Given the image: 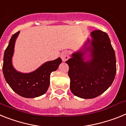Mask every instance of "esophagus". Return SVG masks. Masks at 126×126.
<instances>
[{
    "label": "esophagus",
    "instance_id": "1",
    "mask_svg": "<svg viewBox=\"0 0 126 126\" xmlns=\"http://www.w3.org/2000/svg\"><path fill=\"white\" fill-rule=\"evenodd\" d=\"M69 53L67 51H63L61 53V58L63 62H65L69 58Z\"/></svg>",
    "mask_w": 126,
    "mask_h": 126
}]
</instances>
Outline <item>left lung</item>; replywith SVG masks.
<instances>
[{"instance_id":"8db88e82","label":"left lung","mask_w":126,"mask_h":126,"mask_svg":"<svg viewBox=\"0 0 126 126\" xmlns=\"http://www.w3.org/2000/svg\"><path fill=\"white\" fill-rule=\"evenodd\" d=\"M92 59L84 62L82 52L72 54L66 63L69 66L70 90L75 96L91 99L105 91L113 82L116 74V59L109 35L100 30L91 32ZM88 40L87 44L89 43ZM86 44V45L87 44Z\"/></svg>"}]
</instances>
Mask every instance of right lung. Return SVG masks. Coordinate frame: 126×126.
<instances>
[{"instance_id":"add662e5","label":"right lung","mask_w":126,"mask_h":126,"mask_svg":"<svg viewBox=\"0 0 126 126\" xmlns=\"http://www.w3.org/2000/svg\"><path fill=\"white\" fill-rule=\"evenodd\" d=\"M19 33V31L12 36L8 46L5 50L3 74L6 82L17 94L25 98H36L46 93L49 86L51 72L58 69L62 60L58 58L46 62L35 71L29 74L17 72L12 65L11 60L16 39Z\"/></svg>"}]
</instances>
